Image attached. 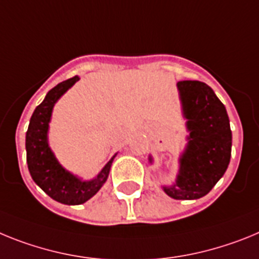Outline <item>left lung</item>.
Segmentation results:
<instances>
[{"mask_svg":"<svg viewBox=\"0 0 259 259\" xmlns=\"http://www.w3.org/2000/svg\"><path fill=\"white\" fill-rule=\"evenodd\" d=\"M177 90L189 133L188 143L179 157L176 181L161 189L173 199H198L226 173L231 160L232 132L226 107L210 86L199 80H181ZM148 161L154 163L151 155Z\"/></svg>","mask_w":259,"mask_h":259,"instance_id":"obj_1","label":"left lung"}]
</instances>
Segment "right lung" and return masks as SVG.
<instances>
[{"mask_svg": "<svg viewBox=\"0 0 259 259\" xmlns=\"http://www.w3.org/2000/svg\"><path fill=\"white\" fill-rule=\"evenodd\" d=\"M78 80L79 76L75 75L53 87L33 111L26 133L27 164L31 177L52 199L64 204H82L94 197L107 181L117 155L112 156L95 179L82 180L65 169L49 147L48 132L53 107Z\"/></svg>", "mask_w": 259, "mask_h": 259, "instance_id": "add662e5", "label": "right lung"}]
</instances>
